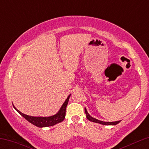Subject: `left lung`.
Here are the masks:
<instances>
[{
    "label": "left lung",
    "mask_w": 149,
    "mask_h": 149,
    "mask_svg": "<svg viewBox=\"0 0 149 149\" xmlns=\"http://www.w3.org/2000/svg\"><path fill=\"white\" fill-rule=\"evenodd\" d=\"M85 114H86L87 118H88L89 120L92 121V122H94V123H100L102 125H117L118 123H119L120 122V120L115 121V122H104V121L99 120H97L96 118H95L90 116V114L88 113V112L87 111V109H85Z\"/></svg>",
    "instance_id": "8db88e82"
}]
</instances>
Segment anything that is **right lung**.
Segmentation results:
<instances>
[{"label":"right lung","instance_id":"obj_1","mask_svg":"<svg viewBox=\"0 0 149 149\" xmlns=\"http://www.w3.org/2000/svg\"><path fill=\"white\" fill-rule=\"evenodd\" d=\"M71 96V95H69L68 96L67 99L65 100L64 104H62L61 107L59 109V111H58L57 113H56L55 115L49 116V117H34V116H31L24 114L23 113L20 112L19 111L17 110L16 108L15 107V106H13L15 109V110L17 111L22 116H23L24 118L28 120L29 122L31 123V124L37 126L38 127H49V126H52L54 125L61 123V121H63L65 118V116H66V106H67L68 102H69V97Z\"/></svg>","mask_w":149,"mask_h":149}]
</instances>
